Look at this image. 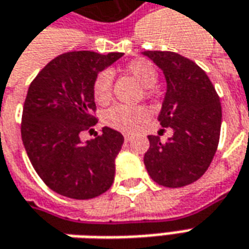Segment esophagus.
<instances>
[{
  "instance_id": "esophagus-1",
  "label": "esophagus",
  "mask_w": 249,
  "mask_h": 249,
  "mask_svg": "<svg viewBox=\"0 0 249 249\" xmlns=\"http://www.w3.org/2000/svg\"><path fill=\"white\" fill-rule=\"evenodd\" d=\"M123 137H124V140H126V141H130V140H131V136H130V134H127V133H124V134H123Z\"/></svg>"
}]
</instances>
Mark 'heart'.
<instances>
[{
  "mask_svg": "<svg viewBox=\"0 0 249 249\" xmlns=\"http://www.w3.org/2000/svg\"><path fill=\"white\" fill-rule=\"evenodd\" d=\"M124 71L131 75L140 85L144 86V94L149 96L152 86L158 82V70L149 60L136 58L126 64ZM113 75L111 71L104 70L94 78L91 85V91L96 103L100 105H107L112 100ZM149 113L144 107L140 105H113L104 113V123L109 127L122 130V131H131L146 119Z\"/></svg>",
  "mask_w": 249,
  "mask_h": 249,
  "instance_id": "b5f03b06",
  "label": "heart"
}]
</instances>
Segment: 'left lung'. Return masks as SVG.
Returning <instances> with one entry per match:
<instances>
[{
  "label": "left lung",
  "mask_w": 249,
  "mask_h": 249,
  "mask_svg": "<svg viewBox=\"0 0 249 249\" xmlns=\"http://www.w3.org/2000/svg\"><path fill=\"white\" fill-rule=\"evenodd\" d=\"M142 53L166 76L167 91L158 119L161 127L174 131L166 142L158 136H148L145 167L161 186H186L197 181L214 159L221 136L219 96L195 61L174 52Z\"/></svg>",
  "instance_id": "obj_1"
}]
</instances>
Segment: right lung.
Returning a JSON list of instances; mask_svg holds the SVG:
<instances>
[{
    "mask_svg": "<svg viewBox=\"0 0 249 249\" xmlns=\"http://www.w3.org/2000/svg\"><path fill=\"white\" fill-rule=\"evenodd\" d=\"M123 53L67 52L49 61L28 88L21 140L36 174L61 196L88 200L112 186L115 159L124 138L103 127L82 142V131L97 123L91 85Z\"/></svg>",
    "mask_w": 249,
    "mask_h": 249,
    "instance_id": "add662e5",
    "label": "right lung"
}]
</instances>
